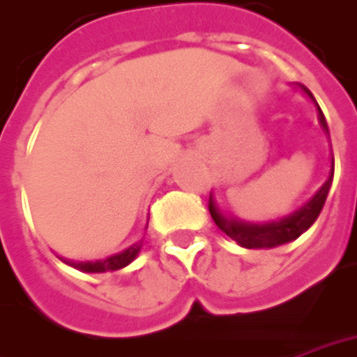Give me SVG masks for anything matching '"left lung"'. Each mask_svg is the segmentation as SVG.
I'll return each mask as SVG.
<instances>
[{
  "label": "left lung",
  "mask_w": 357,
  "mask_h": 357,
  "mask_svg": "<svg viewBox=\"0 0 357 357\" xmlns=\"http://www.w3.org/2000/svg\"><path fill=\"white\" fill-rule=\"evenodd\" d=\"M299 88L314 101L316 111H318V122H320L324 133L329 137L328 122H326L324 112H321V109L316 103L314 96L303 84H299ZM331 156H333V152H331ZM333 171L335 163L333 158H331V169H329L328 181L321 184V188L303 207H299L297 211L288 214V216H282V218L269 220V222H246V220H241L237 216H229V214H226L218 207L213 192L208 195V213L213 216L214 224L226 233L227 237H231L237 245L243 246V248H275V246L286 245V243L296 241L301 233L307 231L316 222L318 214L321 213L324 203H326L329 188H331Z\"/></svg>",
  "instance_id": "1"
}]
</instances>
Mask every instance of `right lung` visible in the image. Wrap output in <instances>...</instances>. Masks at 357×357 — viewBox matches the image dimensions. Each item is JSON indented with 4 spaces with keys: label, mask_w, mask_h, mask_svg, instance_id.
<instances>
[{
    "label": "right lung",
    "mask_w": 357,
    "mask_h": 357,
    "mask_svg": "<svg viewBox=\"0 0 357 357\" xmlns=\"http://www.w3.org/2000/svg\"><path fill=\"white\" fill-rule=\"evenodd\" d=\"M149 226V224H146ZM141 246H143V241H137L135 245L128 246L126 250H122L120 254H114V256H109L105 259H96V261H73V259H63L61 261L67 264L73 269H79L82 273H107V271H118L124 269L126 265H130L133 259L137 258L139 252H141Z\"/></svg>",
    "instance_id": "add662e5"
}]
</instances>
